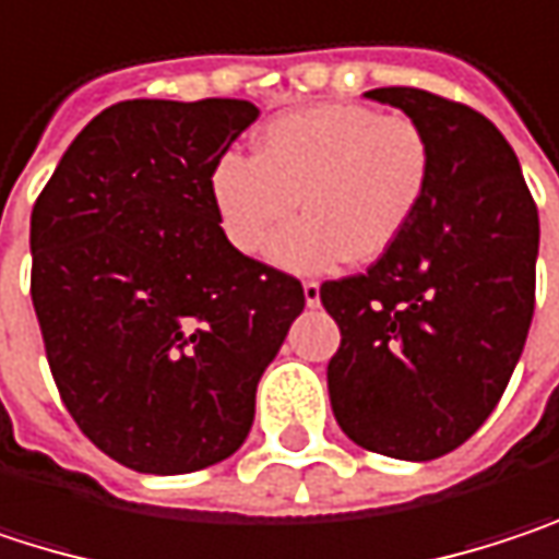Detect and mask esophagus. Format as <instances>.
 I'll use <instances>...</instances> for the list:
<instances>
[{
	"instance_id": "obj_1",
	"label": "esophagus",
	"mask_w": 559,
	"mask_h": 559,
	"mask_svg": "<svg viewBox=\"0 0 559 559\" xmlns=\"http://www.w3.org/2000/svg\"><path fill=\"white\" fill-rule=\"evenodd\" d=\"M302 296H306V306H318V302H321V286H318V283H314V280H306V283H302Z\"/></svg>"
}]
</instances>
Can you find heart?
I'll return each instance as SVG.
<instances>
[{
  "label": "heart",
  "mask_w": 559,
  "mask_h": 559,
  "mask_svg": "<svg viewBox=\"0 0 559 559\" xmlns=\"http://www.w3.org/2000/svg\"><path fill=\"white\" fill-rule=\"evenodd\" d=\"M435 179L428 134L405 115L370 105L321 103L273 118L253 141V157L225 154L209 176V195L225 241L257 257L293 218L270 260L293 273L373 263L402 241Z\"/></svg>",
  "instance_id": "1"
}]
</instances>
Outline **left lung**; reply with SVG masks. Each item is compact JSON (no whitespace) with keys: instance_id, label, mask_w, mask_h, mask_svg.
Masks as SVG:
<instances>
[{"instance_id":"obj_1","label":"left lung","mask_w":559,"mask_h":559,"mask_svg":"<svg viewBox=\"0 0 559 559\" xmlns=\"http://www.w3.org/2000/svg\"><path fill=\"white\" fill-rule=\"evenodd\" d=\"M431 141L425 205L367 273L328 280L341 328L328 395L341 431L395 460L460 448L499 405L534 314L537 205L502 131L469 105L383 86Z\"/></svg>"}]
</instances>
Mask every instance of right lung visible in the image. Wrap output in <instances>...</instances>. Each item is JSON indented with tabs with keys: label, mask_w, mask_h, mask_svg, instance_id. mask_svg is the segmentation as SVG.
<instances>
[{
	"label": "right lung",
	"mask_w": 559,
	"mask_h": 559,
	"mask_svg": "<svg viewBox=\"0 0 559 559\" xmlns=\"http://www.w3.org/2000/svg\"><path fill=\"white\" fill-rule=\"evenodd\" d=\"M245 99H128L67 147L32 209V302L80 431L138 473L231 456L302 283L225 241L209 176Z\"/></svg>",
	"instance_id": "add662e5"
}]
</instances>
